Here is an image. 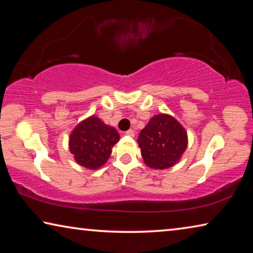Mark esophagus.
<instances>
[{"mask_svg":"<svg viewBox=\"0 0 253 253\" xmlns=\"http://www.w3.org/2000/svg\"><path fill=\"white\" fill-rule=\"evenodd\" d=\"M125 135L130 136V137H134V136H135V132H134V130H132V129H129V130H127V131L125 132Z\"/></svg>","mask_w":253,"mask_h":253,"instance_id":"obj_1","label":"esophagus"}]
</instances>
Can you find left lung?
Segmentation results:
<instances>
[{"label":"left lung","instance_id":"1","mask_svg":"<svg viewBox=\"0 0 253 253\" xmlns=\"http://www.w3.org/2000/svg\"><path fill=\"white\" fill-rule=\"evenodd\" d=\"M144 163L149 169H166L177 164L187 147L185 128L173 116H153L139 132L138 139Z\"/></svg>","mask_w":253,"mask_h":253}]
</instances>
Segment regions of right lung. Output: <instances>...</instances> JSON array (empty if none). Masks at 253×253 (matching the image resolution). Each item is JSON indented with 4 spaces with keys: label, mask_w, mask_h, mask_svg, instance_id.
Returning a JSON list of instances; mask_svg holds the SVG:
<instances>
[{
    "label": "right lung",
    "mask_w": 253,
    "mask_h": 253,
    "mask_svg": "<svg viewBox=\"0 0 253 253\" xmlns=\"http://www.w3.org/2000/svg\"><path fill=\"white\" fill-rule=\"evenodd\" d=\"M116 128L106 124L97 116L81 121L69 136V151L76 163L87 169H98L108 161L111 148L118 143Z\"/></svg>",
    "instance_id": "right-lung-1"
}]
</instances>
